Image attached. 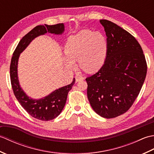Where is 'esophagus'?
<instances>
[{
  "instance_id": "34e87169",
  "label": "esophagus",
  "mask_w": 154,
  "mask_h": 154,
  "mask_svg": "<svg viewBox=\"0 0 154 154\" xmlns=\"http://www.w3.org/2000/svg\"><path fill=\"white\" fill-rule=\"evenodd\" d=\"M84 79V78L81 76H76L75 77V82H79V81H83Z\"/></svg>"
}]
</instances>
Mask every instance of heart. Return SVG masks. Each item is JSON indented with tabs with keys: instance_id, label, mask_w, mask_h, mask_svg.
Returning a JSON list of instances; mask_svg holds the SVG:
<instances>
[{
	"instance_id": "obj_1",
	"label": "heart",
	"mask_w": 154,
	"mask_h": 154,
	"mask_svg": "<svg viewBox=\"0 0 154 154\" xmlns=\"http://www.w3.org/2000/svg\"><path fill=\"white\" fill-rule=\"evenodd\" d=\"M65 66L69 69L75 67L78 60L79 67L87 73L99 71L106 60L107 42L100 32L83 30L67 39L65 45Z\"/></svg>"
}]
</instances>
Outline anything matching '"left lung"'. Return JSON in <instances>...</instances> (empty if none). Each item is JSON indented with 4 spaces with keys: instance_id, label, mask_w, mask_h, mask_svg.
Masks as SVG:
<instances>
[{
    "instance_id": "1",
    "label": "left lung",
    "mask_w": 154,
    "mask_h": 154,
    "mask_svg": "<svg viewBox=\"0 0 154 154\" xmlns=\"http://www.w3.org/2000/svg\"><path fill=\"white\" fill-rule=\"evenodd\" d=\"M106 32V60L99 71L86 78L87 97L94 112L106 119L125 113L144 82L147 64L142 49L129 32L100 20Z\"/></svg>"
}]
</instances>
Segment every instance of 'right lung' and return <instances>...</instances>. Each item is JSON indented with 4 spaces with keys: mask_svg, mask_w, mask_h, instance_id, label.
Listing matches in <instances>:
<instances>
[{
    "mask_svg": "<svg viewBox=\"0 0 154 154\" xmlns=\"http://www.w3.org/2000/svg\"><path fill=\"white\" fill-rule=\"evenodd\" d=\"M64 31L63 23L51 26H37L21 39L12 57L10 73L14 95L21 106L30 116L40 120H51L60 115L66 103L68 92L72 89L75 79L74 78L71 84L59 88L43 98L39 99H32L27 95L19 83L18 76L19 57L22 52L35 38L47 33L61 35Z\"/></svg>",
    "mask_w": 154,
    "mask_h": 154,
    "instance_id": "add662e5",
    "label": "right lung"
}]
</instances>
